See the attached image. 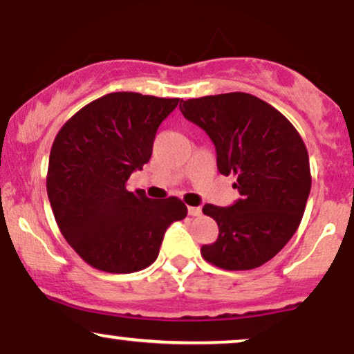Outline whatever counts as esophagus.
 Returning a JSON list of instances; mask_svg holds the SVG:
<instances>
[{
  "label": "esophagus",
  "instance_id": "obj_1",
  "mask_svg": "<svg viewBox=\"0 0 354 354\" xmlns=\"http://www.w3.org/2000/svg\"><path fill=\"white\" fill-rule=\"evenodd\" d=\"M188 214L189 216H201V208L200 206H189Z\"/></svg>",
  "mask_w": 354,
  "mask_h": 354
}]
</instances>
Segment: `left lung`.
I'll list each match as a JSON object with an SVG mask.
<instances>
[{
    "label": "left lung",
    "instance_id": "1",
    "mask_svg": "<svg viewBox=\"0 0 354 354\" xmlns=\"http://www.w3.org/2000/svg\"><path fill=\"white\" fill-rule=\"evenodd\" d=\"M181 102L183 116L213 141L218 171L236 176L239 193L228 208L203 206L219 228L216 241L201 248L203 258L230 271L265 265L296 233L310 196L301 136L278 109L248 93Z\"/></svg>",
    "mask_w": 354,
    "mask_h": 354
}]
</instances>
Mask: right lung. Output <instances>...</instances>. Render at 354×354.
I'll return each mask as SVG.
<instances>
[{"label":"right lung","mask_w":354,"mask_h":354,"mask_svg":"<svg viewBox=\"0 0 354 354\" xmlns=\"http://www.w3.org/2000/svg\"><path fill=\"white\" fill-rule=\"evenodd\" d=\"M180 98L109 93L71 116L55 138L46 189L64 239L88 265L135 273L160 253L168 226L186 216L178 198L151 200L126 181L151 158L153 141Z\"/></svg>","instance_id":"obj_1"}]
</instances>
